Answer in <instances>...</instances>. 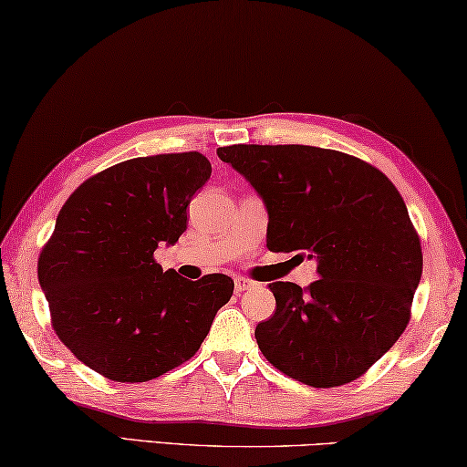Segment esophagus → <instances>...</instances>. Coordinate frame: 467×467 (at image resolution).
Instances as JSON below:
<instances>
[{
    "label": "esophagus",
    "mask_w": 467,
    "mask_h": 467,
    "mask_svg": "<svg viewBox=\"0 0 467 467\" xmlns=\"http://www.w3.org/2000/svg\"><path fill=\"white\" fill-rule=\"evenodd\" d=\"M249 288H254V283H251L249 278H234V291L236 293H243V291H249Z\"/></svg>",
    "instance_id": "1"
}]
</instances>
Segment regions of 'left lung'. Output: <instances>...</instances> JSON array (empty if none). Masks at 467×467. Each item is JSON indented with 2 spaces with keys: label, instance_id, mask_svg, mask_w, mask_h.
<instances>
[{
  "label": "left lung",
  "instance_id": "left-lung-1",
  "mask_svg": "<svg viewBox=\"0 0 467 467\" xmlns=\"http://www.w3.org/2000/svg\"><path fill=\"white\" fill-rule=\"evenodd\" d=\"M218 158L268 210L270 251L317 262L306 288L272 283L276 312L255 328L264 358L316 389L347 384L403 330L421 278V247L403 197L379 168L312 145H231Z\"/></svg>",
  "mask_w": 467,
  "mask_h": 467
}]
</instances>
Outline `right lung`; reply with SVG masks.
<instances>
[{
	"label": "right lung",
	"mask_w": 467,
	"mask_h": 467,
	"mask_svg": "<svg viewBox=\"0 0 467 467\" xmlns=\"http://www.w3.org/2000/svg\"><path fill=\"white\" fill-rule=\"evenodd\" d=\"M210 174L199 151L132 158L87 179L57 213L36 265L51 324L109 380L147 382L193 358L233 297L226 274L187 280L153 260L187 231Z\"/></svg>",
	"instance_id": "obj_1"
}]
</instances>
